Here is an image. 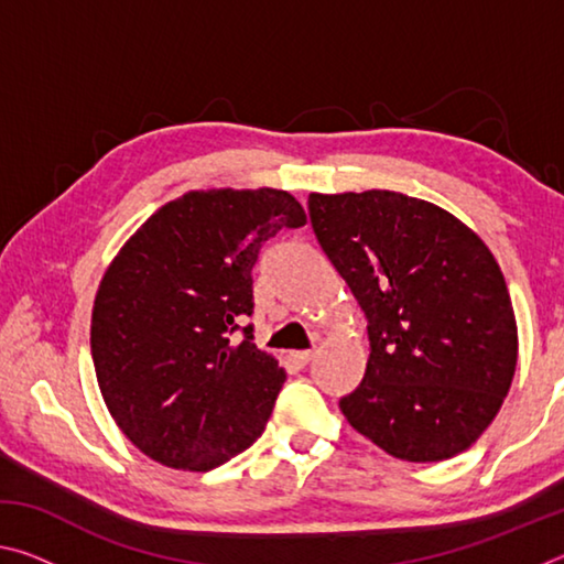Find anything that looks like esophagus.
<instances>
[{
  "mask_svg": "<svg viewBox=\"0 0 564 564\" xmlns=\"http://www.w3.org/2000/svg\"><path fill=\"white\" fill-rule=\"evenodd\" d=\"M311 358H313V350H293V352H291V360H293L299 368L308 366Z\"/></svg>",
  "mask_w": 564,
  "mask_h": 564,
  "instance_id": "esophagus-1",
  "label": "esophagus"
}]
</instances>
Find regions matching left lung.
I'll use <instances>...</instances> for the list:
<instances>
[{
    "label": "left lung",
    "instance_id": "8db88e82",
    "mask_svg": "<svg viewBox=\"0 0 564 564\" xmlns=\"http://www.w3.org/2000/svg\"><path fill=\"white\" fill-rule=\"evenodd\" d=\"M311 226L368 318L348 423L408 463L447 460L498 415L518 366V323L482 238L398 191L311 194Z\"/></svg>",
    "mask_w": 564,
    "mask_h": 564
}]
</instances>
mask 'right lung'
Returning <instances> with one entry per match:
<instances>
[{
  "label": "right lung",
  "instance_id": "right-lung-1",
  "mask_svg": "<svg viewBox=\"0 0 564 564\" xmlns=\"http://www.w3.org/2000/svg\"><path fill=\"white\" fill-rule=\"evenodd\" d=\"M305 224L279 188L188 191L123 243L91 311L97 383L121 433L166 467L206 473L261 437L285 370L256 348L253 265Z\"/></svg>",
  "mask_w": 564,
  "mask_h": 564
}]
</instances>
